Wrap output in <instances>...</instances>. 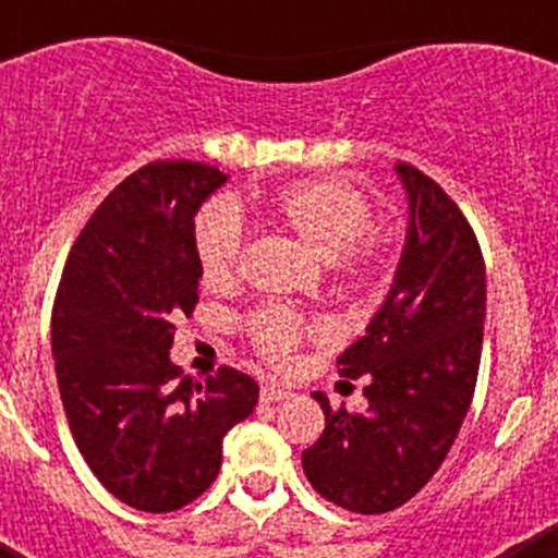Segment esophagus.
Returning a JSON list of instances; mask_svg holds the SVG:
<instances>
[{
  "label": "esophagus",
  "instance_id": "34e87169",
  "mask_svg": "<svg viewBox=\"0 0 558 558\" xmlns=\"http://www.w3.org/2000/svg\"><path fill=\"white\" fill-rule=\"evenodd\" d=\"M290 397V388L276 386V383H268L263 386V402H282V399Z\"/></svg>",
  "mask_w": 558,
  "mask_h": 558
}]
</instances>
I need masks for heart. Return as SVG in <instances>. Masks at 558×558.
Instances as JSON below:
<instances>
[{"label": "heart", "mask_w": 558, "mask_h": 558, "mask_svg": "<svg viewBox=\"0 0 558 558\" xmlns=\"http://www.w3.org/2000/svg\"><path fill=\"white\" fill-rule=\"evenodd\" d=\"M256 218L313 251L338 282L363 284L383 270L386 251L372 226V204L357 186L340 179L318 175L302 179L282 190L259 195L251 204ZM192 248L201 279L211 290H229L240 276L245 254V226L234 206L211 201L195 215ZM318 324L284 307L256 310L245 318V332L256 354L268 363H288L293 349L307 332H318Z\"/></svg>", "instance_id": "1"}]
</instances>
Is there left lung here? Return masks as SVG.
Wrapping results in <instances>:
<instances>
[{
  "label": "left lung",
  "mask_w": 558,
  "mask_h": 558,
  "mask_svg": "<svg viewBox=\"0 0 558 558\" xmlns=\"http://www.w3.org/2000/svg\"><path fill=\"white\" fill-rule=\"evenodd\" d=\"M408 195V236L388 299L366 335L338 357L363 377L366 413L329 408L324 433L302 452L313 489L357 514L411 500L445 463L477 383L486 265L470 220L430 175L397 165Z\"/></svg>",
  "instance_id": "obj_1"
}]
</instances>
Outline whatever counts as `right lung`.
<instances>
[{"label": "right lung", "instance_id": "1", "mask_svg": "<svg viewBox=\"0 0 558 558\" xmlns=\"http://www.w3.org/2000/svg\"><path fill=\"white\" fill-rule=\"evenodd\" d=\"M226 179L201 161H150L128 175L83 226L52 307L77 450L117 500L150 514L209 489L223 436L259 399L236 368L195 383L170 360L172 322L198 302L195 211Z\"/></svg>", "mask_w": 558, "mask_h": 558}]
</instances>
